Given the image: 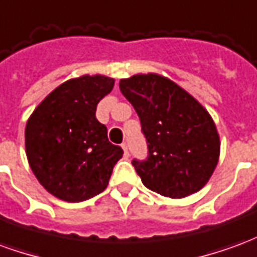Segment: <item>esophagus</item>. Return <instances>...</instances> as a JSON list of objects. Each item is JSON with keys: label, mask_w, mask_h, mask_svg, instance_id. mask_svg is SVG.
<instances>
[{"label": "esophagus", "mask_w": 257, "mask_h": 257, "mask_svg": "<svg viewBox=\"0 0 257 257\" xmlns=\"http://www.w3.org/2000/svg\"><path fill=\"white\" fill-rule=\"evenodd\" d=\"M121 147H122L123 154H125V157H128L129 156V151H128V146H126V143H122V145H121Z\"/></svg>", "instance_id": "obj_1"}]
</instances>
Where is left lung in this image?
I'll return each instance as SVG.
<instances>
[{"label":"left lung","instance_id":"left-lung-1","mask_svg":"<svg viewBox=\"0 0 257 257\" xmlns=\"http://www.w3.org/2000/svg\"><path fill=\"white\" fill-rule=\"evenodd\" d=\"M119 89L138 112L147 143L145 160H132L143 184L169 198L202 189L220 153L208 111L186 90L157 74L121 79Z\"/></svg>","mask_w":257,"mask_h":257}]
</instances>
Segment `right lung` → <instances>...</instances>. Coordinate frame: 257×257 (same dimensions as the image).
<instances>
[{
	"label": "right lung",
	"instance_id": "right-lung-1",
	"mask_svg": "<svg viewBox=\"0 0 257 257\" xmlns=\"http://www.w3.org/2000/svg\"><path fill=\"white\" fill-rule=\"evenodd\" d=\"M114 79L84 75L58 86L37 107L26 125V154L47 191L81 202L106 189L112 168L122 157L96 119L97 103Z\"/></svg>",
	"mask_w": 257,
	"mask_h": 257
}]
</instances>
